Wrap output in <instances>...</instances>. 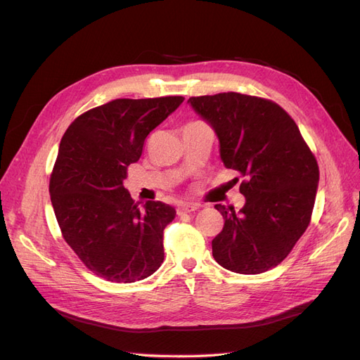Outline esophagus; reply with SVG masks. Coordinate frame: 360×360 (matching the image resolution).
Wrapping results in <instances>:
<instances>
[{"instance_id":"34e87169","label":"esophagus","mask_w":360,"mask_h":360,"mask_svg":"<svg viewBox=\"0 0 360 360\" xmlns=\"http://www.w3.org/2000/svg\"><path fill=\"white\" fill-rule=\"evenodd\" d=\"M200 209V204L197 202H181L179 207H177V213L179 214H183V213H191V212H195Z\"/></svg>"}]
</instances>
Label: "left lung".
Here are the masks:
<instances>
[{"instance_id":"1","label":"left lung","mask_w":360,"mask_h":360,"mask_svg":"<svg viewBox=\"0 0 360 360\" xmlns=\"http://www.w3.org/2000/svg\"><path fill=\"white\" fill-rule=\"evenodd\" d=\"M188 102L214 129L225 168L245 179L240 212L214 205L225 219L212 242L214 259L243 275L276 267L311 222L320 177L317 159L296 122L274 101L228 91Z\"/></svg>"}]
</instances>
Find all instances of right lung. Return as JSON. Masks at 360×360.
Instances as JSON below:
<instances>
[{"mask_svg":"<svg viewBox=\"0 0 360 360\" xmlns=\"http://www.w3.org/2000/svg\"><path fill=\"white\" fill-rule=\"evenodd\" d=\"M183 101L115 99L76 117L61 138L49 180L53 212L66 243L106 281L146 279L163 263V230L176 210L160 201L139 207L123 180L147 135Z\"/></svg>","mask_w":360,"mask_h":360,"instance_id":"1","label":"right lung"}]
</instances>
